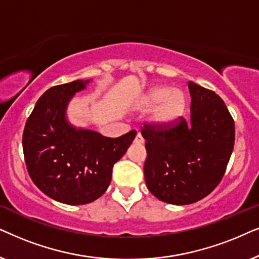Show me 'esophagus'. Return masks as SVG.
<instances>
[{
  "mask_svg": "<svg viewBox=\"0 0 259 259\" xmlns=\"http://www.w3.org/2000/svg\"><path fill=\"white\" fill-rule=\"evenodd\" d=\"M135 142H136V143H140V144L144 143V140H143V137H142V135H141L140 133L137 134L136 137H135Z\"/></svg>",
  "mask_w": 259,
  "mask_h": 259,
  "instance_id": "34e87169",
  "label": "esophagus"
}]
</instances>
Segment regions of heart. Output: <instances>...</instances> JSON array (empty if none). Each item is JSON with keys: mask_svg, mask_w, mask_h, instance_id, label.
<instances>
[{"mask_svg": "<svg viewBox=\"0 0 259 259\" xmlns=\"http://www.w3.org/2000/svg\"><path fill=\"white\" fill-rule=\"evenodd\" d=\"M186 96L181 90L158 86L144 98L142 108L154 109L150 120L155 126L170 127L177 124L186 112Z\"/></svg>", "mask_w": 259, "mask_h": 259, "instance_id": "heart-1", "label": "heart"}]
</instances>
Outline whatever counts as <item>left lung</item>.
Returning <instances> with one entry per match:
<instances>
[{
	"instance_id": "8db88e82",
	"label": "left lung",
	"mask_w": 259,
	"mask_h": 259,
	"mask_svg": "<svg viewBox=\"0 0 259 259\" xmlns=\"http://www.w3.org/2000/svg\"><path fill=\"white\" fill-rule=\"evenodd\" d=\"M191 120L170 127L144 123V179L151 194L173 205L207 196L226 171L234 146V120L214 91L188 81Z\"/></svg>"
}]
</instances>
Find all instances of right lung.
Masks as SVG:
<instances>
[{"instance_id": "add662e5", "label": "right lung", "mask_w": 259, "mask_h": 259, "mask_svg": "<svg viewBox=\"0 0 259 259\" xmlns=\"http://www.w3.org/2000/svg\"><path fill=\"white\" fill-rule=\"evenodd\" d=\"M89 80L48 89L36 102L22 135L27 170L37 188L67 205H84L104 194L112 167L125 154L136 130L111 139L67 123L65 110Z\"/></svg>"}]
</instances>
